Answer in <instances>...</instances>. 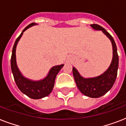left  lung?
I'll return each mask as SVG.
<instances>
[{
    "mask_svg": "<svg viewBox=\"0 0 126 126\" xmlns=\"http://www.w3.org/2000/svg\"><path fill=\"white\" fill-rule=\"evenodd\" d=\"M91 27L95 30L102 31L111 41L113 49L112 63L109 69L103 74L95 78L84 79L81 77L75 67L73 68V73L75 82L81 93L88 97L97 98L101 97L109 92L115 82L118 69V55L116 45L112 36L103 27L99 25L92 24Z\"/></svg>",
    "mask_w": 126,
    "mask_h": 126,
    "instance_id": "obj_1",
    "label": "left lung"
}]
</instances>
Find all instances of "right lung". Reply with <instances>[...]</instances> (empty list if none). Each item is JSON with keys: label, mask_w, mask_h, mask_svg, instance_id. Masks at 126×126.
<instances>
[{"label": "right lung", "mask_w": 126, "mask_h": 126, "mask_svg": "<svg viewBox=\"0 0 126 126\" xmlns=\"http://www.w3.org/2000/svg\"><path fill=\"white\" fill-rule=\"evenodd\" d=\"M34 25V23H32L27 25L23 29L20 35L17 38L12 49V53L11 57V69L16 84L21 92L31 99H38L46 97L51 93L54 86L55 77L64 65H57L52 67L50 69L47 77L42 80L32 81L23 77V75L21 74L17 67L16 59V46L25 31H26L29 27Z\"/></svg>", "instance_id": "obj_1"}]
</instances>
